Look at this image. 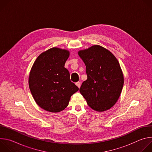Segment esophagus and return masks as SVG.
<instances>
[{"mask_svg": "<svg viewBox=\"0 0 152 152\" xmlns=\"http://www.w3.org/2000/svg\"><path fill=\"white\" fill-rule=\"evenodd\" d=\"M76 85L77 86V87L79 88L80 87V86H81V82H77L76 83Z\"/></svg>", "mask_w": 152, "mask_h": 152, "instance_id": "1", "label": "esophagus"}]
</instances>
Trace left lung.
<instances>
[{"label":"left lung","instance_id":"obj_1","mask_svg":"<svg viewBox=\"0 0 152 152\" xmlns=\"http://www.w3.org/2000/svg\"><path fill=\"white\" fill-rule=\"evenodd\" d=\"M79 56L86 66L87 79L79 91L93 110H109L118 100L124 83L120 64L114 55L104 48L94 45L80 50Z\"/></svg>","mask_w":152,"mask_h":152}]
</instances>
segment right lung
<instances>
[{"label": "right lung", "instance_id": "obj_1", "mask_svg": "<svg viewBox=\"0 0 152 152\" xmlns=\"http://www.w3.org/2000/svg\"><path fill=\"white\" fill-rule=\"evenodd\" d=\"M69 55L67 50L53 48L42 53L33 64L29 86L35 101L43 110L52 113L64 110L79 90L64 67Z\"/></svg>", "mask_w": 152, "mask_h": 152}]
</instances>
